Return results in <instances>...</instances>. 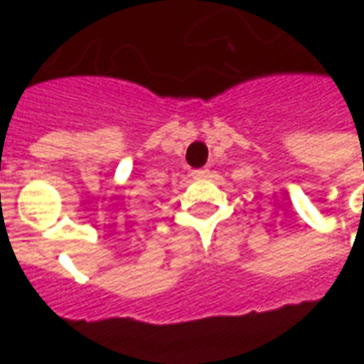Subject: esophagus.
Instances as JSON below:
<instances>
[{
	"mask_svg": "<svg viewBox=\"0 0 364 364\" xmlns=\"http://www.w3.org/2000/svg\"><path fill=\"white\" fill-rule=\"evenodd\" d=\"M191 175H193L195 179H200V177H206V175H208V169H205V167H203V169H193Z\"/></svg>",
	"mask_w": 364,
	"mask_h": 364,
	"instance_id": "34e87169",
	"label": "esophagus"
}]
</instances>
